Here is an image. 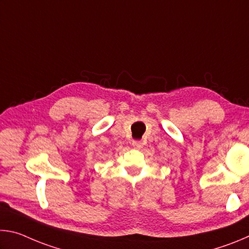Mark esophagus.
Instances as JSON below:
<instances>
[{
    "label": "esophagus",
    "instance_id": "obj_1",
    "mask_svg": "<svg viewBox=\"0 0 249 249\" xmlns=\"http://www.w3.org/2000/svg\"><path fill=\"white\" fill-rule=\"evenodd\" d=\"M133 147L135 149H141V148H142V142L141 141H134Z\"/></svg>",
    "mask_w": 249,
    "mask_h": 249
}]
</instances>
